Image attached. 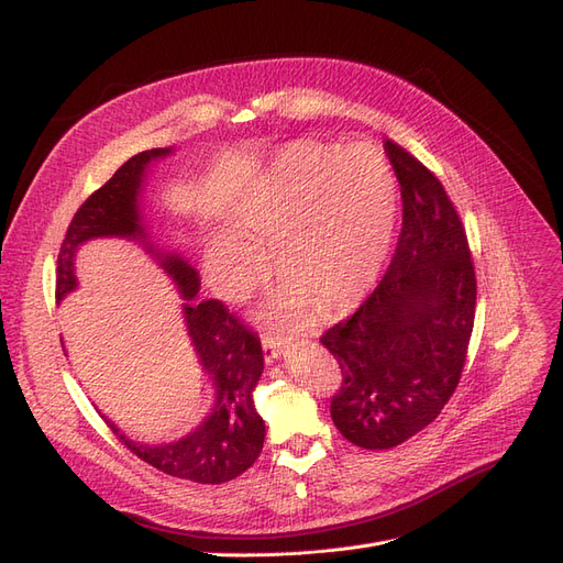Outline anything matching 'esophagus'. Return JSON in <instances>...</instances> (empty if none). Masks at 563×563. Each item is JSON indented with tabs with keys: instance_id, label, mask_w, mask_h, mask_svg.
Segmentation results:
<instances>
[{
	"instance_id": "34e87169",
	"label": "esophagus",
	"mask_w": 563,
	"mask_h": 563,
	"mask_svg": "<svg viewBox=\"0 0 563 563\" xmlns=\"http://www.w3.org/2000/svg\"><path fill=\"white\" fill-rule=\"evenodd\" d=\"M261 342H263V353H265L267 363H275L277 357H282L284 346H286L284 336L273 334V332H263V334H261Z\"/></svg>"
}]
</instances>
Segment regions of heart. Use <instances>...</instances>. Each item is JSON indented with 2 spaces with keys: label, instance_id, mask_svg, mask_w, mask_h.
I'll use <instances>...</instances> for the list:
<instances>
[{
  "label": "heart",
  "instance_id": "heart-1",
  "mask_svg": "<svg viewBox=\"0 0 563 563\" xmlns=\"http://www.w3.org/2000/svg\"><path fill=\"white\" fill-rule=\"evenodd\" d=\"M397 208V177L380 147L290 143L246 187L238 231L212 238L210 279L221 298L238 302L267 275L263 250H273L286 286L267 317L296 323L307 302L332 317L363 298L376 279Z\"/></svg>",
  "mask_w": 563,
  "mask_h": 563
}]
</instances>
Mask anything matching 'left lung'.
Wrapping results in <instances>:
<instances>
[{
    "label": "left lung",
    "mask_w": 563,
    "mask_h": 563,
    "mask_svg": "<svg viewBox=\"0 0 563 563\" xmlns=\"http://www.w3.org/2000/svg\"><path fill=\"white\" fill-rule=\"evenodd\" d=\"M401 189V233L388 273L321 344L342 372L330 416L367 451H388L434 422L453 397L476 317L466 233L437 175L384 143Z\"/></svg>",
    "instance_id": "8db88e82"
}]
</instances>
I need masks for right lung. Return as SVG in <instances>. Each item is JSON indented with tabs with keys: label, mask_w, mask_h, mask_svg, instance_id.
<instances>
[{
	"label": "right lung",
	"mask_w": 563,
	"mask_h": 563,
	"mask_svg": "<svg viewBox=\"0 0 563 563\" xmlns=\"http://www.w3.org/2000/svg\"><path fill=\"white\" fill-rule=\"evenodd\" d=\"M170 150H150L120 166L108 183L89 196L66 229L57 258V300L78 286L74 258L78 246L95 238H126L145 244L185 298V321L198 363L214 386V407L194 432L173 443L147 445L126 439L115 424L110 430L120 437L133 455L173 478L203 485H221L238 478L261 455L265 422L254 409V388L263 374V349L258 336L242 325L219 300H196L198 273L179 254L159 252L147 240L141 189L152 159Z\"/></svg>",
	"instance_id": "add662e5"
}]
</instances>
